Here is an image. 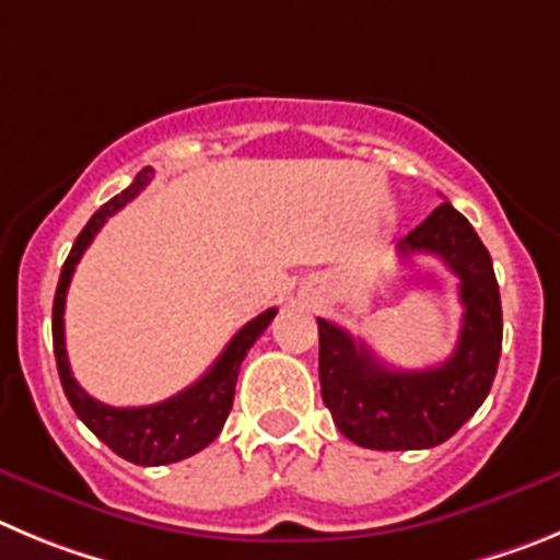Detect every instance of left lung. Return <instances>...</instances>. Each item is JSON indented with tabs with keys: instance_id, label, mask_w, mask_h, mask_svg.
<instances>
[{
	"instance_id": "8db88e82",
	"label": "left lung",
	"mask_w": 560,
	"mask_h": 560,
	"mask_svg": "<svg viewBox=\"0 0 560 560\" xmlns=\"http://www.w3.org/2000/svg\"><path fill=\"white\" fill-rule=\"evenodd\" d=\"M430 254L460 279L463 326L450 360L424 371H396L365 342L317 317L320 396L337 430L380 452L430 450L450 441L486 401L502 351L500 284L477 231L441 203L399 243V256Z\"/></svg>"
}]
</instances>
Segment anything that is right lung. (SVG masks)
<instances>
[{
	"instance_id": "obj_1",
	"label": "right lung",
	"mask_w": 560,
	"mask_h": 560,
	"mask_svg": "<svg viewBox=\"0 0 560 560\" xmlns=\"http://www.w3.org/2000/svg\"><path fill=\"white\" fill-rule=\"evenodd\" d=\"M153 178V170L144 167L136 175L133 184L119 192L117 198H110L108 203L100 206L92 214V220L85 223L74 240L72 250H69L63 270H60L58 290H55L52 304V346H55V362H58V374L63 393H67L69 405L78 412L83 421L108 450L117 452L125 460L136 463V466H164V463H178L184 457L195 455V452L206 450L214 438L223 430L225 418H229L231 405H234V387L236 376H240V365H243L245 354L250 351L259 335L270 326L276 317V310L261 312L254 320L243 326L231 337V342L218 357V362L200 376L195 385L186 390L175 393L173 399H164L159 405L148 407H108L103 401L92 399L78 380L72 376L67 357V337H63V306H67V290L72 281L74 268H78L83 250L92 245L97 231L103 229L105 220L114 218L125 203L142 192L144 186Z\"/></svg>"
}]
</instances>
